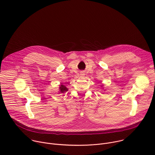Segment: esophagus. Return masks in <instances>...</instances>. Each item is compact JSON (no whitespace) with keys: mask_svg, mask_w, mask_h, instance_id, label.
Returning <instances> with one entry per match:
<instances>
[{"mask_svg":"<svg viewBox=\"0 0 155 155\" xmlns=\"http://www.w3.org/2000/svg\"><path fill=\"white\" fill-rule=\"evenodd\" d=\"M83 76H84V74H83V73H81V74H80V77H83Z\"/></svg>","mask_w":155,"mask_h":155,"instance_id":"34e87169","label":"esophagus"}]
</instances>
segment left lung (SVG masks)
Instances as JSON below:
<instances>
[{
	"label": "left lung",
	"mask_w": 155,
	"mask_h": 155,
	"mask_svg": "<svg viewBox=\"0 0 155 155\" xmlns=\"http://www.w3.org/2000/svg\"><path fill=\"white\" fill-rule=\"evenodd\" d=\"M102 86H103V85H102ZM102 88H103V87H102ZM103 90H104V88H103Z\"/></svg>",
	"instance_id": "left-lung-1"
}]
</instances>
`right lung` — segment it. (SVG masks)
<instances>
[{"label": "right lung", "mask_w": 155, "mask_h": 155, "mask_svg": "<svg viewBox=\"0 0 155 155\" xmlns=\"http://www.w3.org/2000/svg\"><path fill=\"white\" fill-rule=\"evenodd\" d=\"M59 93H65L66 91H68V88L66 87L65 85L63 84H60L59 87Z\"/></svg>", "instance_id": "obj_1"}]
</instances>
